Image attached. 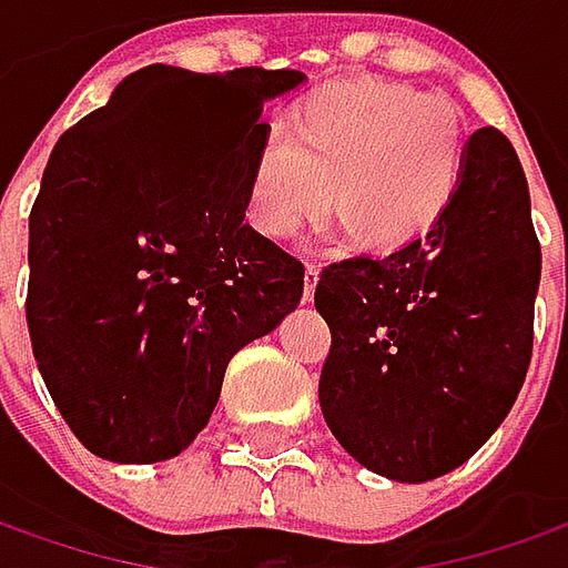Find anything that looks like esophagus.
Listing matches in <instances>:
<instances>
[{
	"label": "esophagus",
	"instance_id": "1",
	"mask_svg": "<svg viewBox=\"0 0 568 568\" xmlns=\"http://www.w3.org/2000/svg\"><path fill=\"white\" fill-rule=\"evenodd\" d=\"M317 280H321V266L308 263V266H305V302H311V298H314Z\"/></svg>",
	"mask_w": 568,
	"mask_h": 568
}]
</instances>
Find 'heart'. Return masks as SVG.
I'll return each mask as SVG.
<instances>
[{
  "label": "heart",
  "instance_id": "obj_1",
  "mask_svg": "<svg viewBox=\"0 0 568 568\" xmlns=\"http://www.w3.org/2000/svg\"><path fill=\"white\" fill-rule=\"evenodd\" d=\"M464 171L460 111L442 94L358 79L308 94L288 136L260 139L247 215L266 237H292L331 203L372 247L426 235Z\"/></svg>",
  "mask_w": 568,
  "mask_h": 568
}]
</instances>
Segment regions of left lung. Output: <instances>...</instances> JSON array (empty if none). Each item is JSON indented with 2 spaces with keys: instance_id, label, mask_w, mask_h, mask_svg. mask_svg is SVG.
Returning a JSON list of instances; mask_svg holds the SVG:
<instances>
[{
  "instance_id": "obj_1",
  "label": "left lung",
  "mask_w": 568,
  "mask_h": 568,
  "mask_svg": "<svg viewBox=\"0 0 568 568\" xmlns=\"http://www.w3.org/2000/svg\"><path fill=\"white\" fill-rule=\"evenodd\" d=\"M540 241L521 161L496 126L464 145L445 215L387 257L331 263L317 397L336 442L387 480L460 467L515 404L534 346Z\"/></svg>"
}]
</instances>
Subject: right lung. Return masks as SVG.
<instances>
[{
	"label": "right lung",
	"mask_w": 568,
	"mask_h": 568,
	"mask_svg": "<svg viewBox=\"0 0 568 568\" xmlns=\"http://www.w3.org/2000/svg\"><path fill=\"white\" fill-rule=\"evenodd\" d=\"M302 82L155 62L57 142L31 210L24 314L43 384L91 455H181L229 358L302 302V260L244 225L263 108Z\"/></svg>",
	"instance_id": "1"
}]
</instances>
